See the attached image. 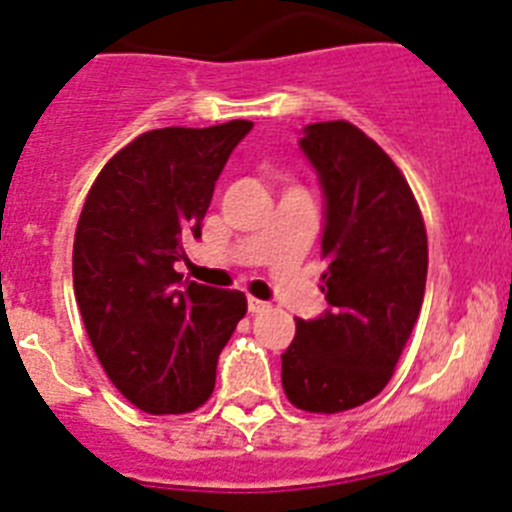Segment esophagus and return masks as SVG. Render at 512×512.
<instances>
[{"label":"esophagus","mask_w":512,"mask_h":512,"mask_svg":"<svg viewBox=\"0 0 512 512\" xmlns=\"http://www.w3.org/2000/svg\"><path fill=\"white\" fill-rule=\"evenodd\" d=\"M247 308H250V313H262V311H267V308H270V303H265V301H260V298H247Z\"/></svg>","instance_id":"esophagus-1"}]
</instances>
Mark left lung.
I'll use <instances>...</instances> for the list:
<instances>
[{"label":"left lung","mask_w":512,"mask_h":512,"mask_svg":"<svg viewBox=\"0 0 512 512\" xmlns=\"http://www.w3.org/2000/svg\"><path fill=\"white\" fill-rule=\"evenodd\" d=\"M298 145L324 193L329 308L296 321L280 354L283 390L301 411L339 413L388 385L411 339L426 290V227L398 165L354 124H306Z\"/></svg>","instance_id":"left-lung-1"}]
</instances>
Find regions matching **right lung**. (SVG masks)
I'll list each match as a JSON object with an SVG mask.
<instances>
[{
	"label": "right lung",
	"instance_id": "right-lung-1",
	"mask_svg": "<svg viewBox=\"0 0 512 512\" xmlns=\"http://www.w3.org/2000/svg\"><path fill=\"white\" fill-rule=\"evenodd\" d=\"M247 119L132 140L96 176L73 239V290L114 388L145 413L209 400L216 359L247 313L239 290L183 280V239L201 237L214 183Z\"/></svg>",
	"mask_w": 512,
	"mask_h": 512
}]
</instances>
